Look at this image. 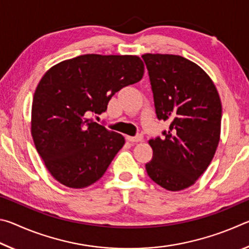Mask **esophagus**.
I'll return each instance as SVG.
<instances>
[{
  "label": "esophagus",
  "instance_id": "34e87169",
  "mask_svg": "<svg viewBox=\"0 0 249 249\" xmlns=\"http://www.w3.org/2000/svg\"><path fill=\"white\" fill-rule=\"evenodd\" d=\"M127 141L132 142H138L142 141V134H137L136 136H127Z\"/></svg>",
  "mask_w": 249,
  "mask_h": 249
}]
</instances>
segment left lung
I'll return each mask as SVG.
<instances>
[{
    "mask_svg": "<svg viewBox=\"0 0 249 249\" xmlns=\"http://www.w3.org/2000/svg\"><path fill=\"white\" fill-rule=\"evenodd\" d=\"M148 70L158 120L168 121L163 137L149 141V178L169 191L196 182L215 154L221 134L222 105L211 78L188 59L176 54H142Z\"/></svg>",
    "mask_w": 249,
    "mask_h": 249,
    "instance_id": "8db88e82",
    "label": "left lung"
}]
</instances>
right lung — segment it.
I'll return each mask as SVG.
<instances>
[{
  "mask_svg": "<svg viewBox=\"0 0 249 249\" xmlns=\"http://www.w3.org/2000/svg\"><path fill=\"white\" fill-rule=\"evenodd\" d=\"M137 56L82 54L53 66L36 88L32 136L48 171L66 187L96 182L124 146L123 135L91 119L124 87L141 81Z\"/></svg>",
  "mask_w": 249,
  "mask_h": 249,
  "instance_id": "1",
  "label": "right lung"
}]
</instances>
